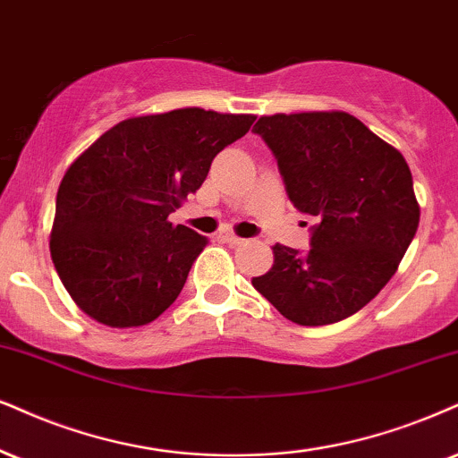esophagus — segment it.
<instances>
[{
    "mask_svg": "<svg viewBox=\"0 0 458 458\" xmlns=\"http://www.w3.org/2000/svg\"><path fill=\"white\" fill-rule=\"evenodd\" d=\"M220 238H223V242H227L229 246H238V244H242V242H244V238L231 233V231H225V233H220Z\"/></svg>",
    "mask_w": 458,
    "mask_h": 458,
    "instance_id": "esophagus-1",
    "label": "esophagus"
}]
</instances>
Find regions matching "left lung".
<instances>
[{"mask_svg":"<svg viewBox=\"0 0 458 458\" xmlns=\"http://www.w3.org/2000/svg\"><path fill=\"white\" fill-rule=\"evenodd\" d=\"M252 131L278 159L289 199L318 220L306 255L274 244L252 286L291 323L348 318L385 289L419 229L408 163L340 110L261 116Z\"/></svg>","mask_w":458,"mask_h":458,"instance_id":"8db88e82","label":"left lung"}]
</instances>
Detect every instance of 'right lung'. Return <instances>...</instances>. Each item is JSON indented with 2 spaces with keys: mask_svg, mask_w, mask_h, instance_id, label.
Returning a JSON list of instances; mask_svg holds the SVG:
<instances>
[{
  "mask_svg": "<svg viewBox=\"0 0 458 458\" xmlns=\"http://www.w3.org/2000/svg\"><path fill=\"white\" fill-rule=\"evenodd\" d=\"M252 123L203 108L131 116L73 159L56 191L50 257L84 314L131 329L176 301L208 238L167 216Z\"/></svg>",
  "mask_w": 458,
  "mask_h": 458,
  "instance_id": "1",
  "label": "right lung"
}]
</instances>
